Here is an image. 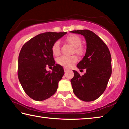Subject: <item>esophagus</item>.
Here are the masks:
<instances>
[{
	"mask_svg": "<svg viewBox=\"0 0 129 129\" xmlns=\"http://www.w3.org/2000/svg\"><path fill=\"white\" fill-rule=\"evenodd\" d=\"M68 71H69V69L67 68H64V71H65V72H67Z\"/></svg>",
	"mask_w": 129,
	"mask_h": 129,
	"instance_id": "34e87169",
	"label": "esophagus"
}]
</instances>
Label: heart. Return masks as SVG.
<instances>
[{
	"mask_svg": "<svg viewBox=\"0 0 129 129\" xmlns=\"http://www.w3.org/2000/svg\"><path fill=\"white\" fill-rule=\"evenodd\" d=\"M67 41L72 46L75 48V52L79 55L83 53V48L81 46L82 41L79 36L76 35H71L67 38ZM52 52L54 55H58L60 53V42L56 41L52 46ZM77 61V58L75 56H62L57 59L58 64L64 67H69Z\"/></svg>",
	"mask_w": 129,
	"mask_h": 129,
	"instance_id": "obj_1",
	"label": "heart"
}]
</instances>
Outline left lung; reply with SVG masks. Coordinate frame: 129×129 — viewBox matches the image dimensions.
Wrapping results in <instances>:
<instances>
[{
    "instance_id": "obj_1",
    "label": "left lung",
    "mask_w": 129,
    "mask_h": 129,
    "mask_svg": "<svg viewBox=\"0 0 129 129\" xmlns=\"http://www.w3.org/2000/svg\"><path fill=\"white\" fill-rule=\"evenodd\" d=\"M70 32L84 36L86 43L85 54L77 67L86 69L80 76L73 70L74 77L71 80L73 91L84 101H93L104 92L112 75V58L110 51L97 35L89 30H73Z\"/></svg>"
}]
</instances>
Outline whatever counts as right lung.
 <instances>
[{
  "label": "right lung",
  "instance_id": "1",
  "mask_svg": "<svg viewBox=\"0 0 129 129\" xmlns=\"http://www.w3.org/2000/svg\"><path fill=\"white\" fill-rule=\"evenodd\" d=\"M67 32H45L26 43L18 59V77L25 93L35 101H41L53 95L64 75L61 65L55 64L52 46ZM54 67L47 71V66Z\"/></svg>",
  "mask_w": 129,
  "mask_h": 129
}]
</instances>
